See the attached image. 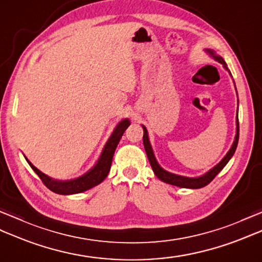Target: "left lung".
Returning a JSON list of instances; mask_svg holds the SVG:
<instances>
[{"label":"left lung","instance_id":"left-lung-1","mask_svg":"<svg viewBox=\"0 0 262 262\" xmlns=\"http://www.w3.org/2000/svg\"><path fill=\"white\" fill-rule=\"evenodd\" d=\"M205 52L207 53L210 57H213L216 62L221 63L222 65L224 66V69L229 71L227 69V65L225 63V60L223 59V57H221L220 55H217L213 49H205ZM229 73L231 75V72L229 71ZM232 76V75H231ZM235 84V83H234ZM236 90V88H235ZM238 102V100H237ZM238 114V110H237ZM235 117V122H236V132H235V137H234V142H233L231 148L229 149V152L226 153L225 157L221 160V162L219 164H216L214 168H211L208 172H206L205 174L200 176V177H194V178H189V177H183V176H179V174H174L171 173V172L164 170L162 166L159 164V162L157 161V158H155L153 148L151 145V142H149L148 138V133L145 126H143V144H144V148H145V152L147 155V159L149 161V164H151L154 174L157 176L161 181H163L165 183H169V185H173L177 187L180 188H189V189H198V188H203L205 186H207L208 183L214 179V178L219 174V172H221L223 170L224 166L227 164V162L231 160V158L233 157V154L235 153V149L237 146V142H238V117Z\"/></svg>","mask_w":262,"mask_h":262}]
</instances>
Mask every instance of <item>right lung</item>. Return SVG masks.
Listing matches in <instances>:
<instances>
[{
    "mask_svg": "<svg viewBox=\"0 0 262 262\" xmlns=\"http://www.w3.org/2000/svg\"><path fill=\"white\" fill-rule=\"evenodd\" d=\"M129 125H130V121L127 118L119 121L114 129L113 134L110 135L109 140L107 141V143H105V145L102 149L101 154H100V158L98 159L97 163L94 164L88 172H85L84 174L77 177L75 179H71V180L53 179V178L42 173L40 170H38L26 157L25 159L31 166V169L36 172L38 177L40 178L41 181L43 182V185H45L49 190L59 194H73V193H80L83 191H86L89 189L98 186L99 183H101L105 178H107L110 171L111 162H113L116 147L118 145L122 134H124L125 130Z\"/></svg>",
    "mask_w": 262,
    "mask_h": 262,
    "instance_id": "right-lung-1",
    "label": "right lung"
}]
</instances>
